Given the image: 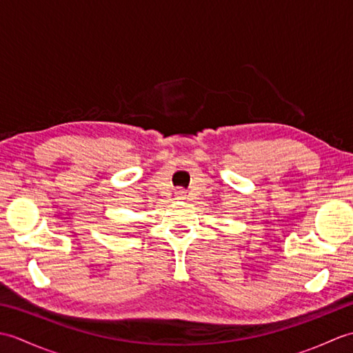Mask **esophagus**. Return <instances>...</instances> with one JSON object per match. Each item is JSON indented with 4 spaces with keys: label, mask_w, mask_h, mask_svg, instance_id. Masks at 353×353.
Masks as SVG:
<instances>
[{
    "label": "esophagus",
    "mask_w": 353,
    "mask_h": 353,
    "mask_svg": "<svg viewBox=\"0 0 353 353\" xmlns=\"http://www.w3.org/2000/svg\"><path fill=\"white\" fill-rule=\"evenodd\" d=\"M185 196H186L185 190H177V191H176V199H177V200H185Z\"/></svg>",
    "instance_id": "1"
}]
</instances>
